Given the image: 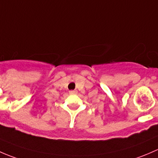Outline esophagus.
<instances>
[{
	"instance_id": "esophagus-1",
	"label": "esophagus",
	"mask_w": 158,
	"mask_h": 158,
	"mask_svg": "<svg viewBox=\"0 0 158 158\" xmlns=\"http://www.w3.org/2000/svg\"><path fill=\"white\" fill-rule=\"evenodd\" d=\"M77 93V90H70L69 94H76Z\"/></svg>"
}]
</instances>
